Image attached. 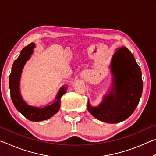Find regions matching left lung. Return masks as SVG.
I'll list each match as a JSON object with an SVG mask.
<instances>
[{
  "mask_svg": "<svg viewBox=\"0 0 156 156\" xmlns=\"http://www.w3.org/2000/svg\"><path fill=\"white\" fill-rule=\"evenodd\" d=\"M111 69L114 80L112 92L98 107L88 103L92 115L107 123H118L128 118L135 111L142 96L143 83L140 68L125 47L115 52Z\"/></svg>",
  "mask_w": 156,
  "mask_h": 156,
  "instance_id": "left-lung-1",
  "label": "left lung"
}]
</instances>
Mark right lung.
<instances>
[{"instance_id": "obj_1", "label": "right lung", "mask_w": 156, "mask_h": 156, "mask_svg": "<svg viewBox=\"0 0 156 156\" xmlns=\"http://www.w3.org/2000/svg\"><path fill=\"white\" fill-rule=\"evenodd\" d=\"M35 44L31 43L25 47L21 51L20 56L16 59L12 68V72L9 76L10 95L15 107L26 118L34 122H39L49 119L56 113L60 107V99L65 93L66 88L62 87L56 98V101L49 106L42 109L29 106L21 97L19 92V81L23 68L26 61L29 60L34 51Z\"/></svg>"}]
</instances>
